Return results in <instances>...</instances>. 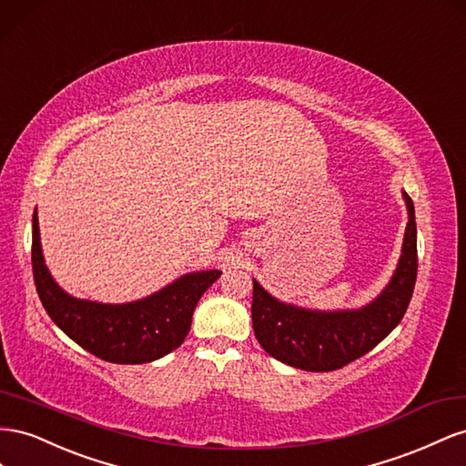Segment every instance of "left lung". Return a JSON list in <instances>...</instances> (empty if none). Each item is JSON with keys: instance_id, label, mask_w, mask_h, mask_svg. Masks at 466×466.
<instances>
[{"instance_id": "left-lung-1", "label": "left lung", "mask_w": 466, "mask_h": 466, "mask_svg": "<svg viewBox=\"0 0 466 466\" xmlns=\"http://www.w3.org/2000/svg\"><path fill=\"white\" fill-rule=\"evenodd\" d=\"M408 226L402 258L389 287L369 307L351 312H310L275 300L254 281L251 322L261 348L277 361L304 370H336L363 357L400 324L414 292L418 242L414 203L404 193Z\"/></svg>"}]
</instances>
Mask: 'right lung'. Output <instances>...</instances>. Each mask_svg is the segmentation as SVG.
Masks as SVG:
<instances>
[{"mask_svg": "<svg viewBox=\"0 0 466 466\" xmlns=\"http://www.w3.org/2000/svg\"><path fill=\"white\" fill-rule=\"evenodd\" d=\"M33 277L45 310L66 336L109 363L138 365L167 355L189 334L193 310L220 271L189 273L156 295L130 304L77 300L52 281L33 215Z\"/></svg>", "mask_w": 466, "mask_h": 466, "instance_id": "obj_1", "label": "right lung"}]
</instances>
